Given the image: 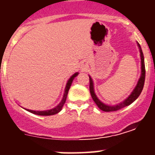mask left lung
Returning <instances> with one entry per match:
<instances>
[{"mask_svg":"<svg viewBox=\"0 0 155 155\" xmlns=\"http://www.w3.org/2000/svg\"><path fill=\"white\" fill-rule=\"evenodd\" d=\"M137 44L138 48L140 50V59H141V74L139 80H138L137 84L136 87H134L131 94L128 96V97H127L123 102H120V103H117V105H106V104L103 103L102 101H100L98 99V97L96 95L95 92H94V82H93L92 78L89 76L90 78V92L91 95L92 97L93 100L94 101L97 105L100 110H103L105 112H110V111H115V110H118L120 109L123 108V107L128 106V105H131L132 102H134L138 98V97L140 96V94L142 92L143 86H144V82H145V76H146V70H145V63H144V56H143V53L142 51V49H141L140 45H139L138 42H137Z\"/></svg>","mask_w":155,"mask_h":155,"instance_id":"obj_1","label":"left lung"}]
</instances>
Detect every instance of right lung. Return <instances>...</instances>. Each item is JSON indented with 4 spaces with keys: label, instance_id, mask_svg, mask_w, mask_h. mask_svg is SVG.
Segmentation results:
<instances>
[{
    "label": "right lung",
    "instance_id": "add662e5",
    "mask_svg": "<svg viewBox=\"0 0 155 155\" xmlns=\"http://www.w3.org/2000/svg\"><path fill=\"white\" fill-rule=\"evenodd\" d=\"M79 73H75L74 74L72 75L71 76L69 79L68 80V82H67L66 86H65V89H64V95H63L62 99L61 101L60 102V103L58 104L57 106H56L54 108H52L50 110H30V109H27V108H24L25 110H27V111L30 112V113L34 114H36V115H40V116H50V115H54L56 114H58V112H60L62 109L63 105L65 103V101H66L67 99V96H68V91H69L70 87H71V84H72L73 79H74L75 77L78 76Z\"/></svg>",
    "mask_w": 155,
    "mask_h": 155
}]
</instances>
